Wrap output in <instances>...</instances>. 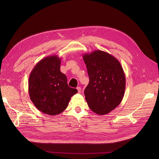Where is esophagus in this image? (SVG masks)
I'll return each mask as SVG.
<instances>
[{"instance_id": "34e87169", "label": "esophagus", "mask_w": 159, "mask_h": 159, "mask_svg": "<svg viewBox=\"0 0 159 159\" xmlns=\"http://www.w3.org/2000/svg\"><path fill=\"white\" fill-rule=\"evenodd\" d=\"M77 91H78V93H80L81 92V88L80 87H77Z\"/></svg>"}]
</instances>
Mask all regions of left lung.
Instances as JSON below:
<instances>
[{
  "instance_id": "obj_1",
  "label": "left lung",
  "mask_w": 159,
  "mask_h": 159,
  "mask_svg": "<svg viewBox=\"0 0 159 159\" xmlns=\"http://www.w3.org/2000/svg\"><path fill=\"white\" fill-rule=\"evenodd\" d=\"M89 78L84 90L90 109L97 115L109 113L124 95L126 77L120 62L107 52L95 50L83 55Z\"/></svg>"
}]
</instances>
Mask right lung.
Wrapping results in <instances>:
<instances>
[{
	"mask_svg": "<svg viewBox=\"0 0 159 159\" xmlns=\"http://www.w3.org/2000/svg\"><path fill=\"white\" fill-rule=\"evenodd\" d=\"M61 58L57 55L41 59L29 76L28 92L37 109L49 115H57L68 107L71 97L77 93L68 85L61 71Z\"/></svg>",
	"mask_w": 159,
	"mask_h": 159,
	"instance_id": "right-lung-1",
	"label": "right lung"
}]
</instances>
